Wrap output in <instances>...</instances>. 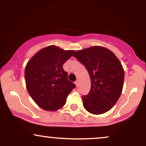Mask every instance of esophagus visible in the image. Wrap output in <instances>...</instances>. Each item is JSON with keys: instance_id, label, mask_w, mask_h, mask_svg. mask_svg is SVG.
<instances>
[{"instance_id": "obj_1", "label": "esophagus", "mask_w": 146, "mask_h": 146, "mask_svg": "<svg viewBox=\"0 0 146 146\" xmlns=\"http://www.w3.org/2000/svg\"><path fill=\"white\" fill-rule=\"evenodd\" d=\"M75 85H76V86H78V85H79V81H78V80H76V81L75 82Z\"/></svg>"}]
</instances>
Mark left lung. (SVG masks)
Segmentation results:
<instances>
[{
	"label": "left lung",
	"instance_id": "left-lung-1",
	"mask_svg": "<svg viewBox=\"0 0 146 146\" xmlns=\"http://www.w3.org/2000/svg\"><path fill=\"white\" fill-rule=\"evenodd\" d=\"M73 56L84 65L91 82L88 95L82 97L84 108L93 115L108 112L123 90L124 70L121 62L110 50L102 46L79 50Z\"/></svg>",
	"mask_w": 146,
	"mask_h": 146
}]
</instances>
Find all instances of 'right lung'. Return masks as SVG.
<instances>
[{
	"mask_svg": "<svg viewBox=\"0 0 146 146\" xmlns=\"http://www.w3.org/2000/svg\"><path fill=\"white\" fill-rule=\"evenodd\" d=\"M74 53L73 50L50 45L37 52L27 64V89L35 103L43 110L56 111L62 108L75 87L68 80V73L62 67Z\"/></svg>",
	"mask_w": 146,
	"mask_h": 146,
	"instance_id": "add662e5",
	"label": "right lung"
}]
</instances>
